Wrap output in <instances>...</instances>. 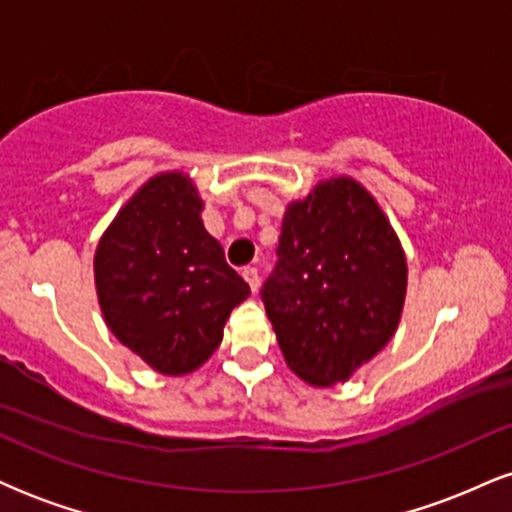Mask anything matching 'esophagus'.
Masks as SVG:
<instances>
[{"instance_id":"34e87169","label":"esophagus","mask_w":512,"mask_h":512,"mask_svg":"<svg viewBox=\"0 0 512 512\" xmlns=\"http://www.w3.org/2000/svg\"><path fill=\"white\" fill-rule=\"evenodd\" d=\"M243 279L248 281L250 291H252V293H257V289H260V274H257V269H255V267L243 269Z\"/></svg>"}]
</instances>
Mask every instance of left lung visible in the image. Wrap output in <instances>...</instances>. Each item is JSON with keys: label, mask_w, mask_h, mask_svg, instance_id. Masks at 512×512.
<instances>
[{"label": "left lung", "mask_w": 512, "mask_h": 512, "mask_svg": "<svg viewBox=\"0 0 512 512\" xmlns=\"http://www.w3.org/2000/svg\"><path fill=\"white\" fill-rule=\"evenodd\" d=\"M279 262L262 301L276 342L313 387L346 383L395 337L407 257L375 197L351 175L286 204Z\"/></svg>", "instance_id": "1"}]
</instances>
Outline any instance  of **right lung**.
<instances>
[{
	"instance_id": "obj_1",
	"label": "right lung",
	"mask_w": 512,
	"mask_h": 512,
	"mask_svg": "<svg viewBox=\"0 0 512 512\" xmlns=\"http://www.w3.org/2000/svg\"><path fill=\"white\" fill-rule=\"evenodd\" d=\"M204 199L182 170H163L122 204L93 255L108 330L161 375L195 373L250 296L204 228Z\"/></svg>"
}]
</instances>
